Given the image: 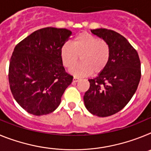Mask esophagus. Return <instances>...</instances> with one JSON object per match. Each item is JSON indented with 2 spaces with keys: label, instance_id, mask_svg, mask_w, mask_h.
Returning a JSON list of instances; mask_svg holds the SVG:
<instances>
[{
  "label": "esophagus",
  "instance_id": "esophagus-1",
  "mask_svg": "<svg viewBox=\"0 0 151 151\" xmlns=\"http://www.w3.org/2000/svg\"><path fill=\"white\" fill-rule=\"evenodd\" d=\"M80 78H78V77H74V78H73V82H78Z\"/></svg>",
  "mask_w": 151,
  "mask_h": 151
}]
</instances>
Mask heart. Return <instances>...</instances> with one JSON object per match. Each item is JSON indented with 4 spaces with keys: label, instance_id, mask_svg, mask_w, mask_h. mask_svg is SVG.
Wrapping results in <instances>:
<instances>
[{
    "label": "heart",
    "instance_id": "1",
    "mask_svg": "<svg viewBox=\"0 0 151 151\" xmlns=\"http://www.w3.org/2000/svg\"><path fill=\"white\" fill-rule=\"evenodd\" d=\"M110 48L106 41L88 33L78 35L73 44H64L60 49V58L66 68L72 67L81 58L82 63L69 69L75 76L82 77L102 72L109 62Z\"/></svg>",
    "mask_w": 151,
    "mask_h": 151
}]
</instances>
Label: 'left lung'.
<instances>
[{
	"mask_svg": "<svg viewBox=\"0 0 151 151\" xmlns=\"http://www.w3.org/2000/svg\"><path fill=\"white\" fill-rule=\"evenodd\" d=\"M91 32L107 42L110 56L104 69L88 79L84 103L93 115L106 117L120 111L132 99L141 79V62L135 49L120 34L106 29Z\"/></svg>",
	"mask_w": 151,
	"mask_h": 151,
	"instance_id": "1",
	"label": "left lung"
}]
</instances>
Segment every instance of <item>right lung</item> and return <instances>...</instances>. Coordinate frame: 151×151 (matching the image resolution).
Returning <instances> with one entry per match:
<instances>
[{
	"label": "right lung",
	"instance_id": "obj_1",
	"mask_svg": "<svg viewBox=\"0 0 151 151\" xmlns=\"http://www.w3.org/2000/svg\"><path fill=\"white\" fill-rule=\"evenodd\" d=\"M72 32L47 27L38 29L15 47L9 66V83L14 99L30 114L54 112L73 82L66 73L60 49Z\"/></svg>",
	"mask_w": 151,
	"mask_h": 151
}]
</instances>
